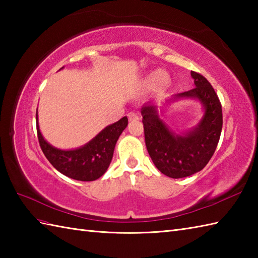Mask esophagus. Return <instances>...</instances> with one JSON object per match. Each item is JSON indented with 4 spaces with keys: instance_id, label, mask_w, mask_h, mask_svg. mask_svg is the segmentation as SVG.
<instances>
[{
    "instance_id": "1",
    "label": "esophagus",
    "mask_w": 258,
    "mask_h": 258,
    "mask_svg": "<svg viewBox=\"0 0 258 258\" xmlns=\"http://www.w3.org/2000/svg\"><path fill=\"white\" fill-rule=\"evenodd\" d=\"M127 117L130 120H138L139 119V115L135 114V113H128Z\"/></svg>"
}]
</instances>
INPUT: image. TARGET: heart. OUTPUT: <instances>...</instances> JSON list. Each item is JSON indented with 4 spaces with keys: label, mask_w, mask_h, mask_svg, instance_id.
Returning a JSON list of instances; mask_svg holds the SVG:
<instances>
[{
    "label": "heart",
    "mask_w": 258,
    "mask_h": 258,
    "mask_svg": "<svg viewBox=\"0 0 258 258\" xmlns=\"http://www.w3.org/2000/svg\"><path fill=\"white\" fill-rule=\"evenodd\" d=\"M164 81H165V75H164L162 72H154L150 76V82L154 85L163 83Z\"/></svg>",
    "instance_id": "b5f03b06"
}]
</instances>
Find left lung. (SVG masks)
Here are the masks:
<instances>
[{
  "mask_svg": "<svg viewBox=\"0 0 258 258\" xmlns=\"http://www.w3.org/2000/svg\"><path fill=\"white\" fill-rule=\"evenodd\" d=\"M190 74L196 87L176 97H196L204 105V116L194 131L182 136L174 135L158 117L154 104L142 107L147 152L160 172L172 178L202 171L215 152L222 132V104L216 92L202 74L194 71Z\"/></svg>",
  "mask_w": 258,
  "mask_h": 258,
  "instance_id": "left-lung-1",
  "label": "left lung"
}]
</instances>
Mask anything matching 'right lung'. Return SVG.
Returning a JSON list of instances; mask_svg holds the SVG:
<instances>
[{
	"mask_svg": "<svg viewBox=\"0 0 258 258\" xmlns=\"http://www.w3.org/2000/svg\"><path fill=\"white\" fill-rule=\"evenodd\" d=\"M37 117V113H36ZM127 126V117L107 126L83 147L71 151L57 150L43 139L36 123L37 139L45 157L59 173L76 180L91 182L106 172L112 161L115 144Z\"/></svg>",
	"mask_w": 258,
	"mask_h": 258,
	"instance_id": "obj_1",
	"label": "right lung"
}]
</instances>
